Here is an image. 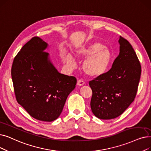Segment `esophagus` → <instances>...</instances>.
I'll return each mask as SVG.
<instances>
[{"instance_id":"obj_1","label":"esophagus","mask_w":151,"mask_h":151,"mask_svg":"<svg viewBox=\"0 0 151 151\" xmlns=\"http://www.w3.org/2000/svg\"><path fill=\"white\" fill-rule=\"evenodd\" d=\"M84 83H85L84 81H83V80H78V81H77V85H78V86H83V85L84 84Z\"/></svg>"}]
</instances>
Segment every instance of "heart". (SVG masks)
<instances>
[{
	"instance_id": "obj_1",
	"label": "heart",
	"mask_w": 151,
	"mask_h": 151,
	"mask_svg": "<svg viewBox=\"0 0 151 151\" xmlns=\"http://www.w3.org/2000/svg\"><path fill=\"white\" fill-rule=\"evenodd\" d=\"M73 56L77 59H85L82 68L83 71L91 77H99L103 75L109 69L112 60L110 49L100 42H94L76 49ZM63 61L70 67L75 64L74 58L71 54H65Z\"/></svg>"
}]
</instances>
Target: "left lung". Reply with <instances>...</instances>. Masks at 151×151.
I'll return each instance as SVG.
<instances>
[{
  "instance_id": "left-lung-1",
  "label": "left lung",
  "mask_w": 151,
  "mask_h": 151,
  "mask_svg": "<svg viewBox=\"0 0 151 151\" xmlns=\"http://www.w3.org/2000/svg\"><path fill=\"white\" fill-rule=\"evenodd\" d=\"M119 55L111 69L89 81L93 91L92 112L98 119L110 120L120 116L136 97L141 67L132 45L120 36Z\"/></svg>"
}]
</instances>
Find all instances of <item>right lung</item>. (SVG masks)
<instances>
[{"label":"right lung","mask_w":151,"mask_h":151,"mask_svg":"<svg viewBox=\"0 0 151 151\" xmlns=\"http://www.w3.org/2000/svg\"><path fill=\"white\" fill-rule=\"evenodd\" d=\"M47 47L40 37H32L15 57L11 74L18 103L35 119L52 122L61 114L76 79L58 71L45 52Z\"/></svg>","instance_id":"1"}]
</instances>
